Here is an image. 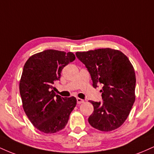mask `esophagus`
Listing matches in <instances>:
<instances>
[{"label": "esophagus", "mask_w": 154, "mask_h": 154, "mask_svg": "<svg viewBox=\"0 0 154 154\" xmlns=\"http://www.w3.org/2000/svg\"><path fill=\"white\" fill-rule=\"evenodd\" d=\"M77 103H78V104H81V103H84L85 101H84V100L82 99V98H77Z\"/></svg>", "instance_id": "1"}]
</instances>
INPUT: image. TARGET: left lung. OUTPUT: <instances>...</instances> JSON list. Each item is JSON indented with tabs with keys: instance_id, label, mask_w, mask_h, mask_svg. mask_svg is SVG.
Instances as JSON below:
<instances>
[{
	"instance_id": "obj_1",
	"label": "left lung",
	"mask_w": 154,
	"mask_h": 154,
	"mask_svg": "<svg viewBox=\"0 0 154 154\" xmlns=\"http://www.w3.org/2000/svg\"><path fill=\"white\" fill-rule=\"evenodd\" d=\"M76 56L87 67L93 88L103 85V102L89 100L94 111L88 118L93 128L110 132L123 125L135 100V73L128 58L120 51L100 48L77 52Z\"/></svg>"
}]
</instances>
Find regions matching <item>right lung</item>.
<instances>
[{
  "instance_id": "1",
  "label": "right lung",
  "mask_w": 154,
  "mask_h": 154,
  "mask_svg": "<svg viewBox=\"0 0 154 154\" xmlns=\"http://www.w3.org/2000/svg\"><path fill=\"white\" fill-rule=\"evenodd\" d=\"M75 59L73 53L51 49L32 55L24 64L19 82L22 106L40 132L51 134L63 130L75 109V97L62 98L52 90L63 67Z\"/></svg>"
}]
</instances>
